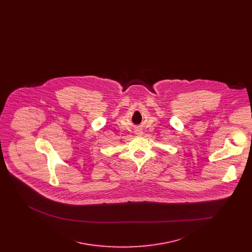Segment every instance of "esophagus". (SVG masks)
Returning a JSON list of instances; mask_svg holds the SVG:
<instances>
[{
    "instance_id": "34e87169",
    "label": "esophagus",
    "mask_w": 252,
    "mask_h": 252,
    "mask_svg": "<svg viewBox=\"0 0 252 252\" xmlns=\"http://www.w3.org/2000/svg\"><path fill=\"white\" fill-rule=\"evenodd\" d=\"M136 134H138V135H143V131H142V129H137Z\"/></svg>"
}]
</instances>
